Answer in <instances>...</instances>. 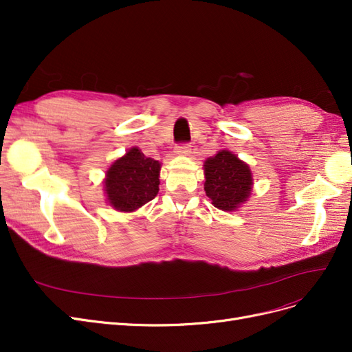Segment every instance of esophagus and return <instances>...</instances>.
<instances>
[{"label":"esophagus","instance_id":"1","mask_svg":"<svg viewBox=\"0 0 352 352\" xmlns=\"http://www.w3.org/2000/svg\"><path fill=\"white\" fill-rule=\"evenodd\" d=\"M176 154H179V155H189V154H190V145L186 144V142L177 144V146H176Z\"/></svg>","mask_w":352,"mask_h":352}]
</instances>
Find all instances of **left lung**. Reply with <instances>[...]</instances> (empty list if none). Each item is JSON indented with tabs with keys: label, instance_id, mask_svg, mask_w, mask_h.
<instances>
[{
	"label": "left lung",
	"instance_id": "left-lung-1",
	"mask_svg": "<svg viewBox=\"0 0 352 352\" xmlns=\"http://www.w3.org/2000/svg\"><path fill=\"white\" fill-rule=\"evenodd\" d=\"M204 190L211 204L223 210H236L251 194L250 167L229 151H220L204 163Z\"/></svg>",
	"mask_w": 352,
	"mask_h": 352
}]
</instances>
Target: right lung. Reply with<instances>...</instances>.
<instances>
[{
    "mask_svg": "<svg viewBox=\"0 0 352 352\" xmlns=\"http://www.w3.org/2000/svg\"><path fill=\"white\" fill-rule=\"evenodd\" d=\"M160 163L132 148L107 170L105 192L119 211H133L155 198L160 185Z\"/></svg>",
    "mask_w": 352,
    "mask_h": 352,
    "instance_id": "1",
    "label": "right lung"
}]
</instances>
